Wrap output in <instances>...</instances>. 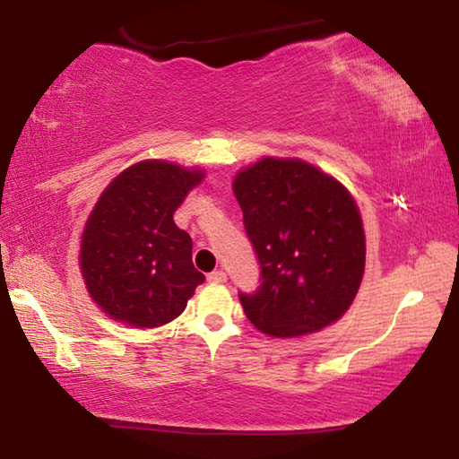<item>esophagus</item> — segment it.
<instances>
[{
	"instance_id": "1",
	"label": "esophagus",
	"mask_w": 459,
	"mask_h": 459,
	"mask_svg": "<svg viewBox=\"0 0 459 459\" xmlns=\"http://www.w3.org/2000/svg\"><path fill=\"white\" fill-rule=\"evenodd\" d=\"M207 281L209 284H222V281H227V274H224L222 270H214L211 274H207Z\"/></svg>"
}]
</instances>
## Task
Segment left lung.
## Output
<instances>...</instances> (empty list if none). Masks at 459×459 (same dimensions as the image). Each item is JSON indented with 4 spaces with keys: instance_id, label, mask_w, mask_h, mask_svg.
Wrapping results in <instances>:
<instances>
[{
    "instance_id": "obj_1",
    "label": "left lung",
    "mask_w": 459,
    "mask_h": 459,
    "mask_svg": "<svg viewBox=\"0 0 459 459\" xmlns=\"http://www.w3.org/2000/svg\"><path fill=\"white\" fill-rule=\"evenodd\" d=\"M237 201L260 262V286L242 294L250 324L272 337L324 329L345 314L365 272L357 203L301 160L264 158L237 173Z\"/></svg>"
}]
</instances>
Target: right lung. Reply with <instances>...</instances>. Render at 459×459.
<instances>
[{
  "label": "right lung",
  "instance_id": "1",
  "mask_svg": "<svg viewBox=\"0 0 459 459\" xmlns=\"http://www.w3.org/2000/svg\"><path fill=\"white\" fill-rule=\"evenodd\" d=\"M201 169L148 160L124 169L94 204L82 232L81 270L94 304L132 327L169 324L204 276L173 212Z\"/></svg>",
  "mask_w": 459,
  "mask_h": 459
}]
</instances>
